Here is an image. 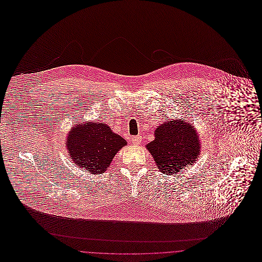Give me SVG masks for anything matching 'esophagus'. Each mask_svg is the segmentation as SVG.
I'll return each instance as SVG.
<instances>
[{"label": "esophagus", "mask_w": 262, "mask_h": 262, "mask_svg": "<svg viewBox=\"0 0 262 262\" xmlns=\"http://www.w3.org/2000/svg\"><path fill=\"white\" fill-rule=\"evenodd\" d=\"M141 140H142V137L140 135L132 137V143L135 145H139L141 143Z\"/></svg>", "instance_id": "1"}]
</instances>
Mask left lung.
Listing matches in <instances>:
<instances>
[{"mask_svg": "<svg viewBox=\"0 0 262 262\" xmlns=\"http://www.w3.org/2000/svg\"><path fill=\"white\" fill-rule=\"evenodd\" d=\"M154 136L146 147L158 169L168 176L192 164L200 154L199 135L184 118L164 122L156 128Z\"/></svg>", "mask_w": 262, "mask_h": 262, "instance_id": "obj_1", "label": "left lung"}]
</instances>
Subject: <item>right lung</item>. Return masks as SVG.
<instances>
[{
    "label": "right lung",
    "mask_w": 262,
    "mask_h": 262,
    "mask_svg": "<svg viewBox=\"0 0 262 262\" xmlns=\"http://www.w3.org/2000/svg\"><path fill=\"white\" fill-rule=\"evenodd\" d=\"M67 147L75 164L100 174L109 167L114 156L127 141L105 123H81L68 135Z\"/></svg>",
    "instance_id": "right-lung-1"
}]
</instances>
